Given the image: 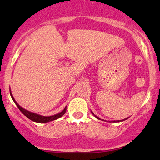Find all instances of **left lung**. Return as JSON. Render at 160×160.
<instances>
[{
	"mask_svg": "<svg viewBox=\"0 0 160 160\" xmlns=\"http://www.w3.org/2000/svg\"><path fill=\"white\" fill-rule=\"evenodd\" d=\"M92 112V111H91ZM92 113L93 115H94V117H96L97 119H98V120H101L100 118H99L98 117H97V116H95L94 113H93V112H92ZM128 118V117H127V118H126V119H123V120H113V121H109V122H122V121H124V120H127V119Z\"/></svg>",
	"mask_w": 160,
	"mask_h": 160,
	"instance_id": "obj_1",
	"label": "left lung"
}]
</instances>
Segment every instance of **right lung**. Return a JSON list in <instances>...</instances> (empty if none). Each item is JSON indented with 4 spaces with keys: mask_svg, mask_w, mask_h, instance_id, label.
I'll return each mask as SVG.
<instances>
[{
    "mask_svg": "<svg viewBox=\"0 0 160 160\" xmlns=\"http://www.w3.org/2000/svg\"><path fill=\"white\" fill-rule=\"evenodd\" d=\"M10 95H11V98H12V100H13V102H15V104H16V106H17L18 108H19V109L20 110V111H21L22 113L25 116V117H28L29 120H31L32 121H34V122H41V123H46V122H50V121L56 120H57V119L60 118V117H62V116L65 114V112H66V109H67V108H66L67 106H66V107L64 108L63 111H62V112H60V113H56V114L52 115V116H49V117L42 116V115L38 114V113H33V112L27 111V110H25V108H22L21 106H20L19 104L16 102L15 98H14L13 96H12V92H11L10 89Z\"/></svg>",
    "mask_w": 160,
    "mask_h": 160,
    "instance_id": "right-lung-1",
    "label": "right lung"
}]
</instances>
